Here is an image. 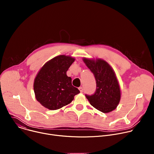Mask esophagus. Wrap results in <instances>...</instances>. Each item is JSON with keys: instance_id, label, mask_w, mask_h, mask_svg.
Listing matches in <instances>:
<instances>
[{"instance_id": "obj_1", "label": "esophagus", "mask_w": 154, "mask_h": 154, "mask_svg": "<svg viewBox=\"0 0 154 154\" xmlns=\"http://www.w3.org/2000/svg\"><path fill=\"white\" fill-rule=\"evenodd\" d=\"M79 89V90H80V93H83V88H82V87H80Z\"/></svg>"}]
</instances>
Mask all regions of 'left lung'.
<instances>
[{"label": "left lung", "mask_w": 154, "mask_h": 154, "mask_svg": "<svg viewBox=\"0 0 154 154\" xmlns=\"http://www.w3.org/2000/svg\"><path fill=\"white\" fill-rule=\"evenodd\" d=\"M83 60L94 75L96 90L94 94H86L90 104L102 113H109L116 108L121 99V90L116 74L106 61L102 59Z\"/></svg>", "instance_id": "8db88e82"}]
</instances>
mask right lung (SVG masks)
Listing matches in <instances>:
<instances>
[{
	"label": "right lung",
	"mask_w": 154,
	"mask_h": 154,
	"mask_svg": "<svg viewBox=\"0 0 154 154\" xmlns=\"http://www.w3.org/2000/svg\"><path fill=\"white\" fill-rule=\"evenodd\" d=\"M75 58L64 55L45 64L36 75L33 89L36 100L46 108L58 109L70 103L80 91L72 85L66 72Z\"/></svg>",
	"instance_id": "obj_1"
}]
</instances>
